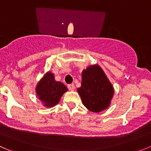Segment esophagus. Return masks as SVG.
Listing matches in <instances>:
<instances>
[{
  "mask_svg": "<svg viewBox=\"0 0 151 151\" xmlns=\"http://www.w3.org/2000/svg\"><path fill=\"white\" fill-rule=\"evenodd\" d=\"M68 89H69V90H71V91H74V89H75V86H74V84H69V85H68Z\"/></svg>",
  "mask_w": 151,
  "mask_h": 151,
  "instance_id": "34e87169",
  "label": "esophagus"
}]
</instances>
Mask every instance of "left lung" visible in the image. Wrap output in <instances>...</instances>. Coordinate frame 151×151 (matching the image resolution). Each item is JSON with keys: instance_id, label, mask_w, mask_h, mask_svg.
<instances>
[{"instance_id": "1", "label": "left lung", "mask_w": 151, "mask_h": 151, "mask_svg": "<svg viewBox=\"0 0 151 151\" xmlns=\"http://www.w3.org/2000/svg\"><path fill=\"white\" fill-rule=\"evenodd\" d=\"M83 105L92 112L106 109L114 95V88L102 68L89 66L82 73L81 87L77 88Z\"/></svg>"}]
</instances>
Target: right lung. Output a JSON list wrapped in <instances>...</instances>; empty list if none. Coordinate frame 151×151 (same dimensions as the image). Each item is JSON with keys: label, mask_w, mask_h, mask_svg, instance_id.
<instances>
[{"label": "right lung", "mask_w": 151, "mask_h": 151, "mask_svg": "<svg viewBox=\"0 0 151 151\" xmlns=\"http://www.w3.org/2000/svg\"><path fill=\"white\" fill-rule=\"evenodd\" d=\"M67 90L65 85L55 81L54 74L50 72L45 74L36 87L37 95L46 107L56 105Z\"/></svg>", "instance_id": "1"}]
</instances>
